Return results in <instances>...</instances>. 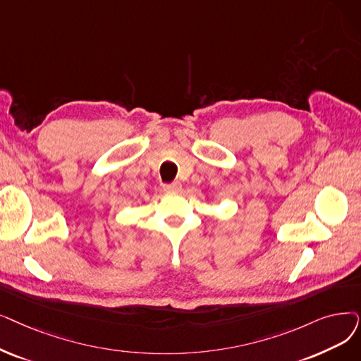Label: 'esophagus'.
<instances>
[{"instance_id":"34e87169","label":"esophagus","mask_w":361,"mask_h":361,"mask_svg":"<svg viewBox=\"0 0 361 361\" xmlns=\"http://www.w3.org/2000/svg\"><path fill=\"white\" fill-rule=\"evenodd\" d=\"M164 189L168 192H177L181 189V183L180 181H172L168 184H164Z\"/></svg>"}]
</instances>
